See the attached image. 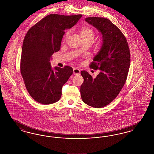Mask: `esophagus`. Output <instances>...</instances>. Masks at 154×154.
I'll return each instance as SVG.
<instances>
[{
	"mask_svg": "<svg viewBox=\"0 0 154 154\" xmlns=\"http://www.w3.org/2000/svg\"><path fill=\"white\" fill-rule=\"evenodd\" d=\"M73 74L74 75H79L80 74V70L79 69L77 68H74L73 69Z\"/></svg>",
	"mask_w": 154,
	"mask_h": 154,
	"instance_id": "1",
	"label": "esophagus"
}]
</instances>
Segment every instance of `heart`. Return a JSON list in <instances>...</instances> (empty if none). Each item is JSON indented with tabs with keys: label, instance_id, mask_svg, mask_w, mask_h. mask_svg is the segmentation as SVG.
Returning a JSON list of instances; mask_svg holds the SVG:
<instances>
[{
	"label": "heart",
	"instance_id": "b5f03b06",
	"mask_svg": "<svg viewBox=\"0 0 154 154\" xmlns=\"http://www.w3.org/2000/svg\"><path fill=\"white\" fill-rule=\"evenodd\" d=\"M69 36V32H67L65 38L66 39ZM80 36L82 38H90L92 40L95 36V33L94 31L88 28H82L80 29Z\"/></svg>",
	"mask_w": 154,
	"mask_h": 154
}]
</instances>
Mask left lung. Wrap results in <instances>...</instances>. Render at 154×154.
<instances>
[{"instance_id":"left-lung-1","label":"left lung","mask_w":154,"mask_h":154,"mask_svg":"<svg viewBox=\"0 0 154 154\" xmlns=\"http://www.w3.org/2000/svg\"><path fill=\"white\" fill-rule=\"evenodd\" d=\"M85 21L95 27L102 36V45L89 67L100 72L96 78L82 70L84 82L81 85V99L95 108L106 106L117 96L126 80L131 54L126 37L109 20L88 17Z\"/></svg>"}]
</instances>
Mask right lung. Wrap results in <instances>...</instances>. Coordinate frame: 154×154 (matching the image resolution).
I'll return each mask as SVG.
<instances>
[{
	"label": "right lung",
	"instance_id": "1",
	"mask_svg": "<svg viewBox=\"0 0 154 154\" xmlns=\"http://www.w3.org/2000/svg\"><path fill=\"white\" fill-rule=\"evenodd\" d=\"M82 15H48L28 31L22 44L20 71L30 95L37 102H58L62 89L73 72L69 66L52 69V55L59 51L65 30L74 26Z\"/></svg>",
	"mask_w": 154,
	"mask_h": 154
}]
</instances>
